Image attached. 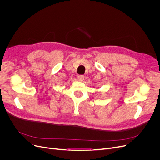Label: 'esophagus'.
I'll return each instance as SVG.
<instances>
[{"instance_id":"34e87169","label":"esophagus","mask_w":160,"mask_h":160,"mask_svg":"<svg viewBox=\"0 0 160 160\" xmlns=\"http://www.w3.org/2000/svg\"><path fill=\"white\" fill-rule=\"evenodd\" d=\"M78 80H79V81H80V82H82V81H83V80H84V78H85V77L83 75H79L78 76Z\"/></svg>"}]
</instances>
